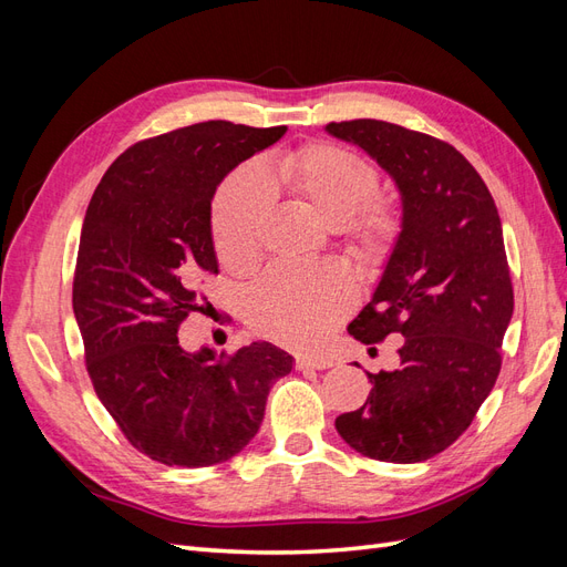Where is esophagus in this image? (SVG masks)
<instances>
[{"mask_svg":"<svg viewBox=\"0 0 567 567\" xmlns=\"http://www.w3.org/2000/svg\"><path fill=\"white\" fill-rule=\"evenodd\" d=\"M296 369H298V371H321V369H329V362H323V359L298 357V359H296Z\"/></svg>","mask_w":567,"mask_h":567,"instance_id":"obj_1","label":"esophagus"}]
</instances>
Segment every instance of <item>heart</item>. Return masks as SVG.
I'll return each instance as SVG.
<instances>
[{
    "mask_svg": "<svg viewBox=\"0 0 567 567\" xmlns=\"http://www.w3.org/2000/svg\"><path fill=\"white\" fill-rule=\"evenodd\" d=\"M281 192L307 205L331 227H340L348 248L367 265L385 262L402 236V215L373 198L381 173L371 161L329 142L286 151L255 173L231 175L213 203V241L219 262L231 271L250 269L262 246L269 194ZM352 284L338 267H274L246 300L255 333L288 348H312L352 307Z\"/></svg>",
    "mask_w": 567,
    "mask_h": 567,
    "instance_id": "obj_1",
    "label": "heart"
}]
</instances>
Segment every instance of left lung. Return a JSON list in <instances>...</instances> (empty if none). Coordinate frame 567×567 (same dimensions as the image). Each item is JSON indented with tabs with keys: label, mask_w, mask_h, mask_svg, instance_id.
<instances>
[{
	"label": "left lung",
	"mask_w": 567,
	"mask_h": 567,
	"mask_svg": "<svg viewBox=\"0 0 567 567\" xmlns=\"http://www.w3.org/2000/svg\"><path fill=\"white\" fill-rule=\"evenodd\" d=\"M326 130L379 161L404 205L383 279L348 329L364 346L404 336L400 367L367 373V402L340 414L336 431L369 458L425 461L468 431L502 371L513 315L502 219L487 184L452 144L371 117Z\"/></svg>",
	"instance_id": "left-lung-1"
}]
</instances>
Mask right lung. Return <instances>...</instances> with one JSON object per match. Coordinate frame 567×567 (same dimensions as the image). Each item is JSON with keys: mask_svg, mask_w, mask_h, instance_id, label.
<instances>
[{"mask_svg": "<svg viewBox=\"0 0 567 567\" xmlns=\"http://www.w3.org/2000/svg\"><path fill=\"white\" fill-rule=\"evenodd\" d=\"M286 127L210 120L132 144L101 177L84 215L73 310L96 398L136 452L205 468L241 452L265 419L288 352L252 342L236 352L179 346L203 312L196 288L217 274L210 200L229 169Z\"/></svg>", "mask_w": 567, "mask_h": 567, "instance_id": "obj_1", "label": "right lung"}]
</instances>
